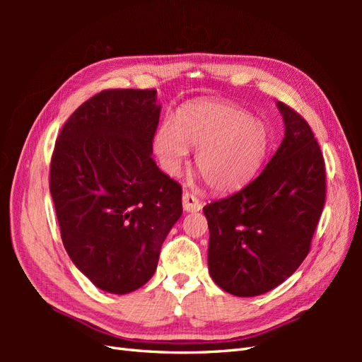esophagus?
Here are the masks:
<instances>
[{"mask_svg": "<svg viewBox=\"0 0 362 362\" xmlns=\"http://www.w3.org/2000/svg\"><path fill=\"white\" fill-rule=\"evenodd\" d=\"M182 202H183V210H185L187 213L199 211L202 209V204L199 202V199L193 193H189V191H185V193H183Z\"/></svg>", "mask_w": 362, "mask_h": 362, "instance_id": "1", "label": "esophagus"}]
</instances>
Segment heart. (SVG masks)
<instances>
[{
    "label": "heart",
    "instance_id": "heart-1",
    "mask_svg": "<svg viewBox=\"0 0 362 362\" xmlns=\"http://www.w3.org/2000/svg\"><path fill=\"white\" fill-rule=\"evenodd\" d=\"M188 148L197 149L196 169L219 193L249 183L269 151L267 127L241 107L222 101L194 103L177 113L174 127L163 124L153 149L166 173H180Z\"/></svg>",
    "mask_w": 362,
    "mask_h": 362
}]
</instances>
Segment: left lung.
Here are the masks:
<instances>
[{
	"label": "left lung",
	"instance_id": "1",
	"mask_svg": "<svg viewBox=\"0 0 362 362\" xmlns=\"http://www.w3.org/2000/svg\"><path fill=\"white\" fill-rule=\"evenodd\" d=\"M284 138L267 166L241 191L204 206L209 269L238 297L264 294L302 264L325 205V161L300 115L276 103Z\"/></svg>",
	"mask_w": 362,
	"mask_h": 362
}]
</instances>
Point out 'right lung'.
Wrapping results in <instances>:
<instances>
[{
    "instance_id": "add662e5",
    "label": "right lung",
    "mask_w": 362,
    "mask_h": 362,
    "mask_svg": "<svg viewBox=\"0 0 362 362\" xmlns=\"http://www.w3.org/2000/svg\"><path fill=\"white\" fill-rule=\"evenodd\" d=\"M160 110L156 90H103L74 110L54 146L49 191L64 247L112 294L149 281L182 216V187L151 156Z\"/></svg>"
}]
</instances>
